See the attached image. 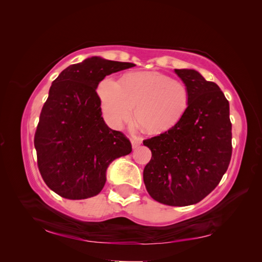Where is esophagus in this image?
<instances>
[{"instance_id": "34e87169", "label": "esophagus", "mask_w": 262, "mask_h": 262, "mask_svg": "<svg viewBox=\"0 0 262 262\" xmlns=\"http://www.w3.org/2000/svg\"><path fill=\"white\" fill-rule=\"evenodd\" d=\"M141 139H132L131 140V144H132V147L133 148H137L140 144H141Z\"/></svg>"}]
</instances>
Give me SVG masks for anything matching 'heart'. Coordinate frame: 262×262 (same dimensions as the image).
<instances>
[{
  "label": "heart",
  "mask_w": 262,
  "mask_h": 262,
  "mask_svg": "<svg viewBox=\"0 0 262 262\" xmlns=\"http://www.w3.org/2000/svg\"><path fill=\"white\" fill-rule=\"evenodd\" d=\"M102 116L115 129L132 118L149 133L168 131L181 121L190 105L187 85L157 71L125 74L121 84L105 77L97 86Z\"/></svg>",
  "instance_id": "1"
}]
</instances>
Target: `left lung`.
<instances>
[{"instance_id": "obj_1", "label": "left lung", "mask_w": 262, "mask_h": 262, "mask_svg": "<svg viewBox=\"0 0 262 262\" xmlns=\"http://www.w3.org/2000/svg\"><path fill=\"white\" fill-rule=\"evenodd\" d=\"M190 92L181 121L143 141L152 152L143 180L154 200L172 207L200 202L226 172L232 156L229 104L217 84L191 69H175Z\"/></svg>"}]
</instances>
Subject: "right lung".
<instances>
[{
	"instance_id": "right-lung-1",
	"label": "right lung",
	"mask_w": 262,
	"mask_h": 262,
	"mask_svg": "<svg viewBox=\"0 0 262 262\" xmlns=\"http://www.w3.org/2000/svg\"><path fill=\"white\" fill-rule=\"evenodd\" d=\"M134 66L92 57L68 67L52 82L34 143L42 179L62 198L97 195L108 166L131 153L130 141L101 117L96 89L105 76Z\"/></svg>"
}]
</instances>
